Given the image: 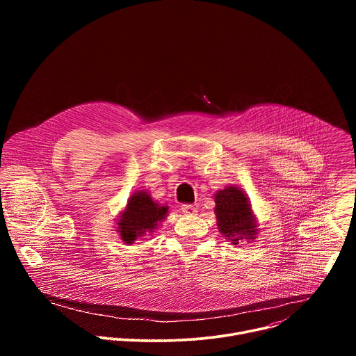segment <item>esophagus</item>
I'll return each mask as SVG.
<instances>
[{
    "label": "esophagus",
    "mask_w": 356,
    "mask_h": 356,
    "mask_svg": "<svg viewBox=\"0 0 356 356\" xmlns=\"http://www.w3.org/2000/svg\"><path fill=\"white\" fill-rule=\"evenodd\" d=\"M181 211L186 214V216H194L197 213V209L191 204H183L181 206Z\"/></svg>",
    "instance_id": "34e87169"
}]
</instances>
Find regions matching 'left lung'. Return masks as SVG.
<instances>
[{
  "mask_svg": "<svg viewBox=\"0 0 356 356\" xmlns=\"http://www.w3.org/2000/svg\"><path fill=\"white\" fill-rule=\"evenodd\" d=\"M214 201L218 229L232 245L257 238L258 220L245 191L236 186H228L214 194Z\"/></svg>",
  "mask_w": 356,
  "mask_h": 356,
  "instance_id": "8db88e82",
  "label": "left lung"
}]
</instances>
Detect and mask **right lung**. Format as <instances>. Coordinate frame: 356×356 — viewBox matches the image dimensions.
I'll use <instances>...</instances> for the list:
<instances>
[{
	"mask_svg": "<svg viewBox=\"0 0 356 356\" xmlns=\"http://www.w3.org/2000/svg\"><path fill=\"white\" fill-rule=\"evenodd\" d=\"M168 206L158 204L147 191H135L117 220L115 231L127 245H131L138 238L155 232L159 222L168 217Z\"/></svg>",
	"mask_w": 356,
	"mask_h": 356,
	"instance_id": "obj_1",
	"label": "right lung"
}]
</instances>
